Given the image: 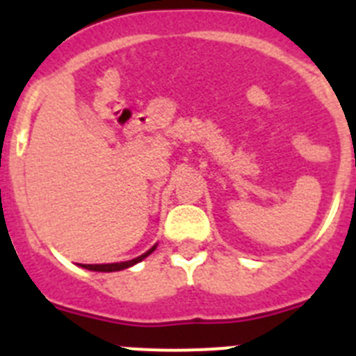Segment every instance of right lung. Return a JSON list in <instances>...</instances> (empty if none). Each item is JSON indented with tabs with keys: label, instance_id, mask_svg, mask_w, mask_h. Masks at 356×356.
Wrapping results in <instances>:
<instances>
[{
	"label": "right lung",
	"instance_id": "obj_1",
	"mask_svg": "<svg viewBox=\"0 0 356 356\" xmlns=\"http://www.w3.org/2000/svg\"><path fill=\"white\" fill-rule=\"evenodd\" d=\"M155 251V246L151 248L149 251H146L144 254H140V257H137V259L134 260H128V262H121V264H102V266H92V264H83L81 267H85V269H89V271H99V273H112V271H121V269H127V267H131L134 264L140 262V260H144L147 257V254H151Z\"/></svg>",
	"mask_w": 356,
	"mask_h": 356
}]
</instances>
